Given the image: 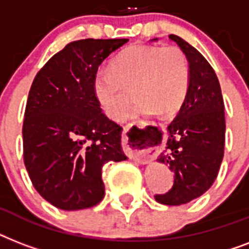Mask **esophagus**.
I'll return each instance as SVG.
<instances>
[{
  "mask_svg": "<svg viewBox=\"0 0 249 249\" xmlns=\"http://www.w3.org/2000/svg\"><path fill=\"white\" fill-rule=\"evenodd\" d=\"M134 138H136V140H134ZM123 142H124L125 151L134 161L146 164L154 158V154L150 150L151 147H148V142L146 141L144 133L140 132L137 133L136 137H132L130 136V128L125 126L124 132H123Z\"/></svg>",
  "mask_w": 249,
  "mask_h": 249,
  "instance_id": "1",
  "label": "esophagus"
}]
</instances>
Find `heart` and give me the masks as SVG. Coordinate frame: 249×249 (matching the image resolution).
<instances>
[{
    "label": "heart",
    "mask_w": 249,
    "mask_h": 249,
    "mask_svg": "<svg viewBox=\"0 0 249 249\" xmlns=\"http://www.w3.org/2000/svg\"><path fill=\"white\" fill-rule=\"evenodd\" d=\"M189 85V62L177 46L130 45L113 58L109 70H99L94 77L95 95L112 120L126 112L134 88L141 101L132 116L155 112L169 116L181 108Z\"/></svg>",
    "instance_id": "b5f03b06"
}]
</instances>
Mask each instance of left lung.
<instances>
[{"instance_id": "1", "label": "left lung", "mask_w": 249, "mask_h": 249, "mask_svg": "<svg viewBox=\"0 0 249 249\" xmlns=\"http://www.w3.org/2000/svg\"><path fill=\"white\" fill-rule=\"evenodd\" d=\"M169 38L187 58L190 85L177 116L168 125V141L158 158L174 173V183L166 194L155 195V200L181 205L213 185L224 159L226 124L221 86L211 64L181 37L169 35Z\"/></svg>"}]
</instances>
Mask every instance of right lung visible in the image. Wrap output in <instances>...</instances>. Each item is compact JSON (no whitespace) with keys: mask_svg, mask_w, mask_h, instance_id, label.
Masks as SVG:
<instances>
[{"mask_svg":"<svg viewBox=\"0 0 249 249\" xmlns=\"http://www.w3.org/2000/svg\"><path fill=\"white\" fill-rule=\"evenodd\" d=\"M128 38L70 42L37 72L23 123V156L35 189L63 211L97 205L105 196L102 168L123 161L121 128L94 91L98 67Z\"/></svg>","mask_w":249,"mask_h":249,"instance_id":"add662e5","label":"right lung"}]
</instances>
